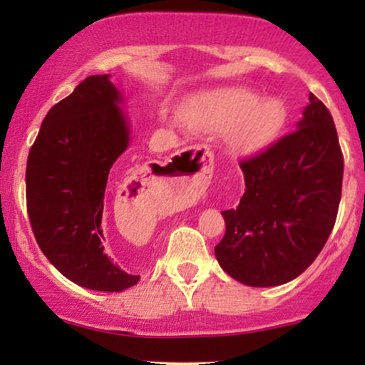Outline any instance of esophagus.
<instances>
[{
	"instance_id": "obj_1",
	"label": "esophagus",
	"mask_w": 365,
	"mask_h": 365,
	"mask_svg": "<svg viewBox=\"0 0 365 365\" xmlns=\"http://www.w3.org/2000/svg\"><path fill=\"white\" fill-rule=\"evenodd\" d=\"M215 156L206 145L183 149L166 166L163 182L173 187L180 197H194L207 187Z\"/></svg>"
}]
</instances>
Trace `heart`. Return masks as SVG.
<instances>
[{
  "instance_id": "heart-1",
  "label": "heart",
  "mask_w": 365,
  "mask_h": 365,
  "mask_svg": "<svg viewBox=\"0 0 365 365\" xmlns=\"http://www.w3.org/2000/svg\"><path fill=\"white\" fill-rule=\"evenodd\" d=\"M183 118L195 130L225 132L233 150L254 154L278 139L288 113L279 99H262L255 91L233 87L190 99L183 108Z\"/></svg>"
}]
</instances>
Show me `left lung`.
Listing matches in <instances>:
<instances>
[{"label":"left lung","mask_w":365,"mask_h":365,"mask_svg":"<svg viewBox=\"0 0 365 365\" xmlns=\"http://www.w3.org/2000/svg\"><path fill=\"white\" fill-rule=\"evenodd\" d=\"M309 101L295 132L242 159L245 194L221 212L226 232L216 259L249 287H276L302 274L336 221L343 154L329 110L314 94Z\"/></svg>","instance_id":"8db88e82"}]
</instances>
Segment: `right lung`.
Wrapping results in <instances>:
<instances>
[{
    "mask_svg": "<svg viewBox=\"0 0 365 365\" xmlns=\"http://www.w3.org/2000/svg\"><path fill=\"white\" fill-rule=\"evenodd\" d=\"M110 75H92L48 111L27 158L25 194L37 245L70 282L123 292L139 276L104 252L103 209L110 171L128 148V125ZM150 180L137 173L120 188V204L145 200Z\"/></svg>",
    "mask_w": 365,
    "mask_h": 365,
    "instance_id": "add662e5",
    "label": "right lung"
}]
</instances>
